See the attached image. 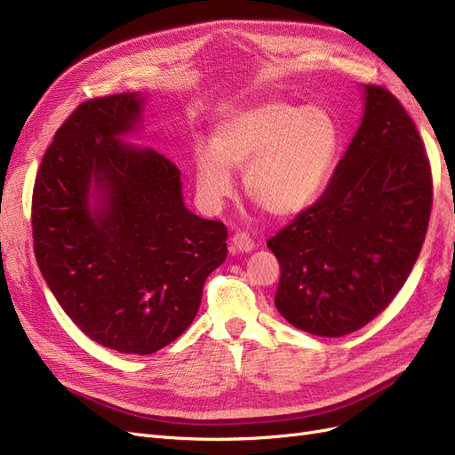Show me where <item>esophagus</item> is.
<instances>
[{
    "label": "esophagus",
    "mask_w": 455,
    "mask_h": 455,
    "mask_svg": "<svg viewBox=\"0 0 455 455\" xmlns=\"http://www.w3.org/2000/svg\"><path fill=\"white\" fill-rule=\"evenodd\" d=\"M231 246H233V251H237V252H251L256 249V243L249 235V233L243 231V233H235V235H233Z\"/></svg>",
    "instance_id": "34e87169"
}]
</instances>
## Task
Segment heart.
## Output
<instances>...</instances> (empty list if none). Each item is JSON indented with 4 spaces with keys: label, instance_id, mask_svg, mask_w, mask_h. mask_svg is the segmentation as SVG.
Listing matches in <instances>:
<instances>
[{
    "label": "heart",
    "instance_id": "heart-1",
    "mask_svg": "<svg viewBox=\"0 0 455 455\" xmlns=\"http://www.w3.org/2000/svg\"><path fill=\"white\" fill-rule=\"evenodd\" d=\"M339 131L323 108L281 100L237 109L199 144L194 176L204 204L233 196L231 169H244V189L273 216L298 214L319 197L338 157Z\"/></svg>",
    "mask_w": 455,
    "mask_h": 455
}]
</instances>
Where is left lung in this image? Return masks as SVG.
I'll list each match as a JSON object with an SVG mask.
<instances>
[{"instance_id":"1","label":"left lung","mask_w":455,"mask_h":455,"mask_svg":"<svg viewBox=\"0 0 455 455\" xmlns=\"http://www.w3.org/2000/svg\"><path fill=\"white\" fill-rule=\"evenodd\" d=\"M364 91L363 123L328 188L267 239L281 264L275 306L315 336L339 338L376 319L429 228L433 174L414 121L389 89Z\"/></svg>"}]
</instances>
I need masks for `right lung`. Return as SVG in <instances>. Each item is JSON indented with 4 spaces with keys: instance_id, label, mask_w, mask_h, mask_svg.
Instances as JSON below:
<instances>
[{
    "instance_id": "obj_1",
    "label": "right lung",
    "mask_w": 455,
    "mask_h": 455,
    "mask_svg": "<svg viewBox=\"0 0 455 455\" xmlns=\"http://www.w3.org/2000/svg\"><path fill=\"white\" fill-rule=\"evenodd\" d=\"M140 108L132 92L81 102L41 159L32 196L34 252L51 292L81 332L129 355L182 336L228 256L226 226L186 209L180 169L117 140ZM92 180L107 194L94 215Z\"/></svg>"
}]
</instances>
